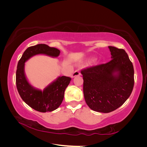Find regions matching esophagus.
Here are the masks:
<instances>
[{
  "instance_id": "1",
  "label": "esophagus",
  "mask_w": 147,
  "mask_h": 147,
  "mask_svg": "<svg viewBox=\"0 0 147 147\" xmlns=\"http://www.w3.org/2000/svg\"><path fill=\"white\" fill-rule=\"evenodd\" d=\"M81 74L80 73V71L79 70H76L73 73V74H72L71 75V78H74L75 76H80Z\"/></svg>"
}]
</instances>
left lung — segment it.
<instances>
[{"instance_id":"obj_1","label":"left lung","mask_w":147,"mask_h":147,"mask_svg":"<svg viewBox=\"0 0 147 147\" xmlns=\"http://www.w3.org/2000/svg\"><path fill=\"white\" fill-rule=\"evenodd\" d=\"M111 60L81 71L84 98L92 110L111 112L129 98L134 85L133 64L123 49L109 46Z\"/></svg>"}]
</instances>
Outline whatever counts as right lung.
I'll return each instance as SVG.
<instances>
[{
  "instance_id": "obj_1",
  "label": "right lung",
  "mask_w": 147,
  "mask_h": 147,
  "mask_svg": "<svg viewBox=\"0 0 147 147\" xmlns=\"http://www.w3.org/2000/svg\"><path fill=\"white\" fill-rule=\"evenodd\" d=\"M60 51L45 44H38L30 47L24 52L17 64L16 86L21 98L26 104L39 112H51L60 106L63 100L65 90L71 78L67 76H58L49 84L43 90L35 88L28 80L24 72L25 63L36 55L42 54L57 58Z\"/></svg>"
}]
</instances>
